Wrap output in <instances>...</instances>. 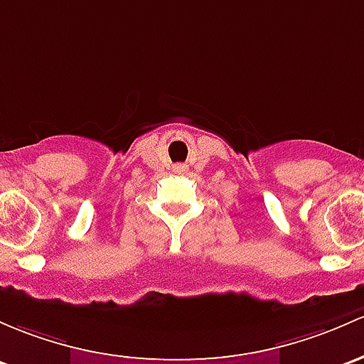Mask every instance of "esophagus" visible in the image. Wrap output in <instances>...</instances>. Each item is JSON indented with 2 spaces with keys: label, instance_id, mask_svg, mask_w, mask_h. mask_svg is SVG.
<instances>
[{
  "label": "esophagus",
  "instance_id": "obj_1",
  "mask_svg": "<svg viewBox=\"0 0 364 364\" xmlns=\"http://www.w3.org/2000/svg\"><path fill=\"white\" fill-rule=\"evenodd\" d=\"M185 169H186V167L183 166V164H178V166H174V171H176V172H183Z\"/></svg>",
  "mask_w": 364,
  "mask_h": 364
}]
</instances>
